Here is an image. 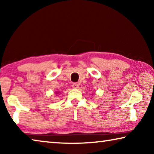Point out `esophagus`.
Instances as JSON below:
<instances>
[{
    "instance_id": "obj_1",
    "label": "esophagus",
    "mask_w": 154,
    "mask_h": 154,
    "mask_svg": "<svg viewBox=\"0 0 154 154\" xmlns=\"http://www.w3.org/2000/svg\"><path fill=\"white\" fill-rule=\"evenodd\" d=\"M72 88H74V89H77V88H79V84L77 83H74L72 85Z\"/></svg>"
}]
</instances>
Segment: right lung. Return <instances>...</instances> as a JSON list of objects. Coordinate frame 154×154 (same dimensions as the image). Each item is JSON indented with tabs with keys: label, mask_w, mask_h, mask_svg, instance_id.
Segmentation results:
<instances>
[{
	"label": "right lung",
	"mask_w": 154,
	"mask_h": 154,
	"mask_svg": "<svg viewBox=\"0 0 154 154\" xmlns=\"http://www.w3.org/2000/svg\"><path fill=\"white\" fill-rule=\"evenodd\" d=\"M58 92H56V94H58Z\"/></svg>",
	"instance_id": "obj_1"
}]
</instances>
